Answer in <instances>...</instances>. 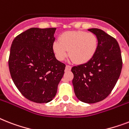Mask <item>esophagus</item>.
I'll use <instances>...</instances> for the list:
<instances>
[{
	"label": "esophagus",
	"instance_id": "1",
	"mask_svg": "<svg viewBox=\"0 0 129 129\" xmlns=\"http://www.w3.org/2000/svg\"><path fill=\"white\" fill-rule=\"evenodd\" d=\"M72 69V67L69 66V65H66V71H70Z\"/></svg>",
	"mask_w": 129,
	"mask_h": 129
}]
</instances>
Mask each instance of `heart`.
<instances>
[{"mask_svg":"<svg viewBox=\"0 0 129 129\" xmlns=\"http://www.w3.org/2000/svg\"><path fill=\"white\" fill-rule=\"evenodd\" d=\"M98 48V38L93 33L84 31H69L60 35L59 40L52 45L53 52L59 61L64 60L68 55L77 64L91 61Z\"/></svg>","mask_w":129,"mask_h":129,"instance_id":"1","label":"heart"}]
</instances>
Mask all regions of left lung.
<instances>
[{
	"label": "left lung",
	"instance_id": "obj_1",
	"mask_svg": "<svg viewBox=\"0 0 129 129\" xmlns=\"http://www.w3.org/2000/svg\"><path fill=\"white\" fill-rule=\"evenodd\" d=\"M88 30L97 36L98 48L91 61L72 68V83L79 101L95 103L105 99L113 89L122 61L119 45L113 37L98 28Z\"/></svg>",
	"mask_w": 129,
	"mask_h": 129
}]
</instances>
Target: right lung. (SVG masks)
I'll return each mask as SVG.
<instances>
[{
  "label": "right lung",
  "instance_id": "1",
  "mask_svg": "<svg viewBox=\"0 0 129 129\" xmlns=\"http://www.w3.org/2000/svg\"><path fill=\"white\" fill-rule=\"evenodd\" d=\"M55 28H31L18 35L10 47L8 67L16 87L28 100L51 101L66 65L56 59L52 45Z\"/></svg>",
  "mask_w": 129,
  "mask_h": 129
}]
</instances>
